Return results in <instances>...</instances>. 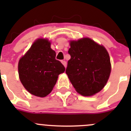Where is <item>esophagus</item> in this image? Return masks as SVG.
I'll list each match as a JSON object with an SVG mask.
<instances>
[{
	"mask_svg": "<svg viewBox=\"0 0 131 131\" xmlns=\"http://www.w3.org/2000/svg\"><path fill=\"white\" fill-rule=\"evenodd\" d=\"M61 63H62V64H63V65H64V67L66 68V67H67V62H66L65 61H61Z\"/></svg>",
	"mask_w": 131,
	"mask_h": 131,
	"instance_id": "esophagus-1",
	"label": "esophagus"
}]
</instances>
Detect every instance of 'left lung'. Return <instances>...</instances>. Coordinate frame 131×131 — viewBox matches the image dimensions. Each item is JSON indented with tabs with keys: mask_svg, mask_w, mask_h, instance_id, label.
<instances>
[{
	"mask_svg": "<svg viewBox=\"0 0 131 131\" xmlns=\"http://www.w3.org/2000/svg\"><path fill=\"white\" fill-rule=\"evenodd\" d=\"M66 73L77 92L84 96L97 93L105 86L111 72L108 51L89 38L70 41Z\"/></svg>",
	"mask_w": 131,
	"mask_h": 131,
	"instance_id": "8db88e82",
	"label": "left lung"
}]
</instances>
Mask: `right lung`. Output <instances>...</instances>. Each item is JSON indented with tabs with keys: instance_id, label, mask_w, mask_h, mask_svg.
<instances>
[{
	"instance_id": "obj_1",
	"label": "right lung",
	"mask_w": 131,
	"mask_h": 131,
	"mask_svg": "<svg viewBox=\"0 0 131 131\" xmlns=\"http://www.w3.org/2000/svg\"><path fill=\"white\" fill-rule=\"evenodd\" d=\"M65 68L56 59V52L47 39H39L18 63L21 82L30 94L43 97L48 95Z\"/></svg>"
}]
</instances>
